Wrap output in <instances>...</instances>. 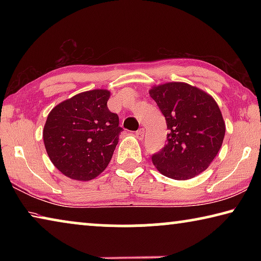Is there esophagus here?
<instances>
[{
    "label": "esophagus",
    "mask_w": 261,
    "mask_h": 261,
    "mask_svg": "<svg viewBox=\"0 0 261 261\" xmlns=\"http://www.w3.org/2000/svg\"><path fill=\"white\" fill-rule=\"evenodd\" d=\"M144 135H145V131H144V129H139L138 131L136 132V137L137 138H138L139 140H141L144 138Z\"/></svg>",
    "instance_id": "esophagus-1"
}]
</instances>
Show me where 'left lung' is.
I'll return each instance as SVG.
<instances>
[{
	"label": "left lung",
	"mask_w": 261,
	"mask_h": 261,
	"mask_svg": "<svg viewBox=\"0 0 261 261\" xmlns=\"http://www.w3.org/2000/svg\"><path fill=\"white\" fill-rule=\"evenodd\" d=\"M151 98L166 117L167 144L152 162L167 177L185 180L205 171L222 146L226 123L213 96L182 82L154 85Z\"/></svg>",
	"instance_id": "left-lung-1"
}]
</instances>
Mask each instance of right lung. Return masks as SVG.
<instances>
[{
  "mask_svg": "<svg viewBox=\"0 0 261 261\" xmlns=\"http://www.w3.org/2000/svg\"><path fill=\"white\" fill-rule=\"evenodd\" d=\"M109 98L103 88L82 92L48 114L43 143L53 165L67 177L91 180L112 160L123 129L107 107Z\"/></svg>",
  "mask_w": 261,
  "mask_h": 261,
  "instance_id": "add662e5",
  "label": "right lung"
}]
</instances>
